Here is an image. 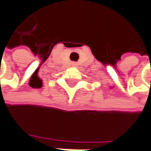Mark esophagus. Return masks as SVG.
Wrapping results in <instances>:
<instances>
[{
    "label": "esophagus",
    "mask_w": 151,
    "mask_h": 151,
    "mask_svg": "<svg viewBox=\"0 0 151 151\" xmlns=\"http://www.w3.org/2000/svg\"><path fill=\"white\" fill-rule=\"evenodd\" d=\"M72 65H73V67H77V66H78V64H77L76 62H73V63H72Z\"/></svg>",
    "instance_id": "34e87169"
}]
</instances>
